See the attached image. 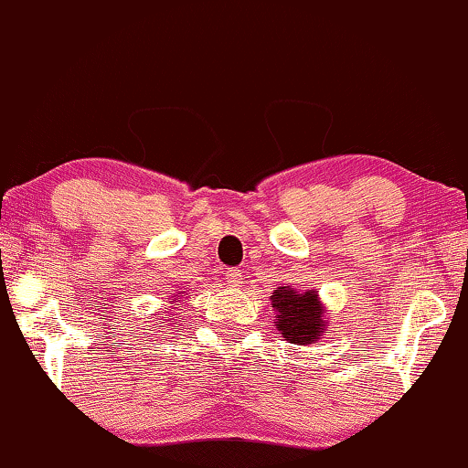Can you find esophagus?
<instances>
[{
	"label": "esophagus",
	"mask_w": 468,
	"mask_h": 468,
	"mask_svg": "<svg viewBox=\"0 0 468 468\" xmlns=\"http://www.w3.org/2000/svg\"><path fill=\"white\" fill-rule=\"evenodd\" d=\"M241 271L239 269H229V273H227V282L231 286H241Z\"/></svg>",
	"instance_id": "34e87169"
}]
</instances>
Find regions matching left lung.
Instances as JSON below:
<instances>
[{"instance_id": "1", "label": "left lung", "mask_w": 468, "mask_h": 468, "mask_svg": "<svg viewBox=\"0 0 468 468\" xmlns=\"http://www.w3.org/2000/svg\"><path fill=\"white\" fill-rule=\"evenodd\" d=\"M275 312V328L288 344L314 346L328 331L326 307L318 291H297L292 286H280L271 292Z\"/></svg>"}]
</instances>
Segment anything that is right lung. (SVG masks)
Here are the masks:
<instances>
[{
    "instance_id": "1",
    "label": "right lung",
    "mask_w": 468,
    "mask_h": 468,
    "mask_svg": "<svg viewBox=\"0 0 468 468\" xmlns=\"http://www.w3.org/2000/svg\"><path fill=\"white\" fill-rule=\"evenodd\" d=\"M180 297H184V292H176V294H174V299H171V303L177 301ZM171 309H174V305H171Z\"/></svg>"
}]
</instances>
